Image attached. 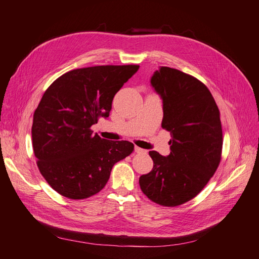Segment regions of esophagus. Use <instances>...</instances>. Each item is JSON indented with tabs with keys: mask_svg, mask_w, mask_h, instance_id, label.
I'll list each match as a JSON object with an SVG mask.
<instances>
[{
	"mask_svg": "<svg viewBox=\"0 0 259 259\" xmlns=\"http://www.w3.org/2000/svg\"><path fill=\"white\" fill-rule=\"evenodd\" d=\"M134 150H135V152H137V153H143V152H146V150H144V149L139 148V147H137V146H135Z\"/></svg>",
	"mask_w": 259,
	"mask_h": 259,
	"instance_id": "esophagus-1",
	"label": "esophagus"
}]
</instances>
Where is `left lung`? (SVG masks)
<instances>
[{
  "mask_svg": "<svg viewBox=\"0 0 259 259\" xmlns=\"http://www.w3.org/2000/svg\"><path fill=\"white\" fill-rule=\"evenodd\" d=\"M150 83L162 99V127L170 133V153L163 156L149 151L153 168L139 177V186L151 201L177 206L193 199L219 165V110L206 86L179 70L161 67Z\"/></svg>",
  "mask_w": 259,
  "mask_h": 259,
  "instance_id": "obj_1",
  "label": "left lung"
}]
</instances>
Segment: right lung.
Segmentation results:
<instances>
[{"label": "right lung", "instance_id": "obj_1", "mask_svg": "<svg viewBox=\"0 0 259 259\" xmlns=\"http://www.w3.org/2000/svg\"><path fill=\"white\" fill-rule=\"evenodd\" d=\"M139 66H97L71 70L46 90L33 115L32 145L42 176L55 191L86 199L106 186L116 162L134 145L106 140L91 126L109 116L112 100Z\"/></svg>", "mask_w": 259, "mask_h": 259}]
</instances>
